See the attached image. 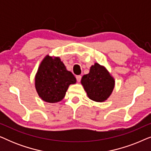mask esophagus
<instances>
[{
  "instance_id": "esophagus-1",
  "label": "esophagus",
  "mask_w": 151,
  "mask_h": 151,
  "mask_svg": "<svg viewBox=\"0 0 151 151\" xmlns=\"http://www.w3.org/2000/svg\"><path fill=\"white\" fill-rule=\"evenodd\" d=\"M81 78H82L81 76H76V80H77V81L78 82H80V80H81Z\"/></svg>"
}]
</instances>
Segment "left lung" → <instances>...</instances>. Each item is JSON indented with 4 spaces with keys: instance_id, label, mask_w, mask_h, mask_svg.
<instances>
[{
    "instance_id": "obj_1",
    "label": "left lung",
    "mask_w": 151,
    "mask_h": 151,
    "mask_svg": "<svg viewBox=\"0 0 151 151\" xmlns=\"http://www.w3.org/2000/svg\"><path fill=\"white\" fill-rule=\"evenodd\" d=\"M81 84L89 99L103 102L112 93L115 80L106 67L96 63L91 67L89 73L82 76Z\"/></svg>"
}]
</instances>
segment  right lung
Masks as SVG:
<instances>
[{
  "label": "right lung",
  "mask_w": 151,
  "mask_h": 151,
  "mask_svg": "<svg viewBox=\"0 0 151 151\" xmlns=\"http://www.w3.org/2000/svg\"><path fill=\"white\" fill-rule=\"evenodd\" d=\"M76 83L75 76L67 71L59 57L47 55L35 76V87L45 102L56 103L65 98L70 84Z\"/></svg>",
  "instance_id": "add662e5"
}]
</instances>
